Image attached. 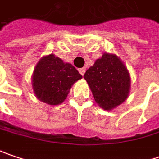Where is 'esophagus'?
<instances>
[{
	"instance_id": "obj_1",
	"label": "esophagus",
	"mask_w": 159,
	"mask_h": 159,
	"mask_svg": "<svg viewBox=\"0 0 159 159\" xmlns=\"http://www.w3.org/2000/svg\"><path fill=\"white\" fill-rule=\"evenodd\" d=\"M85 71H86V69H85V68H80V69H79V72H80L82 76H84V74H85Z\"/></svg>"
}]
</instances>
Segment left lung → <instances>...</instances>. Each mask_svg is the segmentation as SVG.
Listing matches in <instances>:
<instances>
[{
	"label": "left lung",
	"mask_w": 159,
	"mask_h": 159,
	"mask_svg": "<svg viewBox=\"0 0 159 159\" xmlns=\"http://www.w3.org/2000/svg\"><path fill=\"white\" fill-rule=\"evenodd\" d=\"M95 101L105 110L123 103L129 94L131 79L127 68L115 54L104 53L84 74Z\"/></svg>",
	"instance_id": "1"
}]
</instances>
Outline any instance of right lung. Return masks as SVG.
Listing matches in <instances>:
<instances>
[{
    "label": "right lung",
    "instance_id": "add662e5",
    "mask_svg": "<svg viewBox=\"0 0 159 159\" xmlns=\"http://www.w3.org/2000/svg\"><path fill=\"white\" fill-rule=\"evenodd\" d=\"M82 76L70 63L53 54L44 56L36 64L32 86L36 98L48 105H59L66 99L71 85Z\"/></svg>",
    "mask_w": 159,
    "mask_h": 159
}]
</instances>
